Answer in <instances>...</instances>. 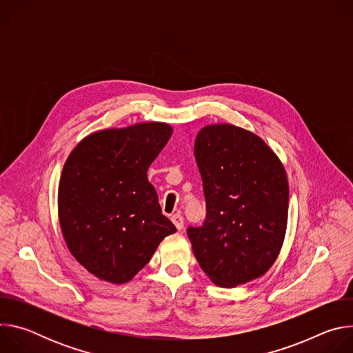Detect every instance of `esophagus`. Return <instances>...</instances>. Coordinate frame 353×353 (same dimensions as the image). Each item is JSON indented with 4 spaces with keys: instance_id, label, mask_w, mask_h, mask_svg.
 Instances as JSON below:
<instances>
[{
    "instance_id": "esophagus-1",
    "label": "esophagus",
    "mask_w": 353,
    "mask_h": 353,
    "mask_svg": "<svg viewBox=\"0 0 353 353\" xmlns=\"http://www.w3.org/2000/svg\"><path fill=\"white\" fill-rule=\"evenodd\" d=\"M172 222L174 223V226H176L179 230H181V229L184 228V219H183V216H181L180 214L172 215Z\"/></svg>"
}]
</instances>
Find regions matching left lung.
Instances as JSON below:
<instances>
[{
    "label": "left lung",
    "mask_w": 353,
    "mask_h": 353,
    "mask_svg": "<svg viewBox=\"0 0 353 353\" xmlns=\"http://www.w3.org/2000/svg\"><path fill=\"white\" fill-rule=\"evenodd\" d=\"M194 157L203 179L207 215L187 228L194 256L222 288L264 275L283 243L289 185L285 169L256 134L232 124L207 125Z\"/></svg>",
    "instance_id": "1"
}]
</instances>
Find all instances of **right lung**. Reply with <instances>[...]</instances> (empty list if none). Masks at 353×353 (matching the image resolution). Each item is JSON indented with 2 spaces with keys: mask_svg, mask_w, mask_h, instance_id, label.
<instances>
[{
  "mask_svg": "<svg viewBox=\"0 0 353 353\" xmlns=\"http://www.w3.org/2000/svg\"><path fill=\"white\" fill-rule=\"evenodd\" d=\"M172 131L165 123L99 131L82 139L64 165L61 230L71 254L99 279L131 281L176 232L146 176Z\"/></svg>",
  "mask_w": 353,
  "mask_h": 353,
  "instance_id": "add662e5",
  "label": "right lung"
}]
</instances>
